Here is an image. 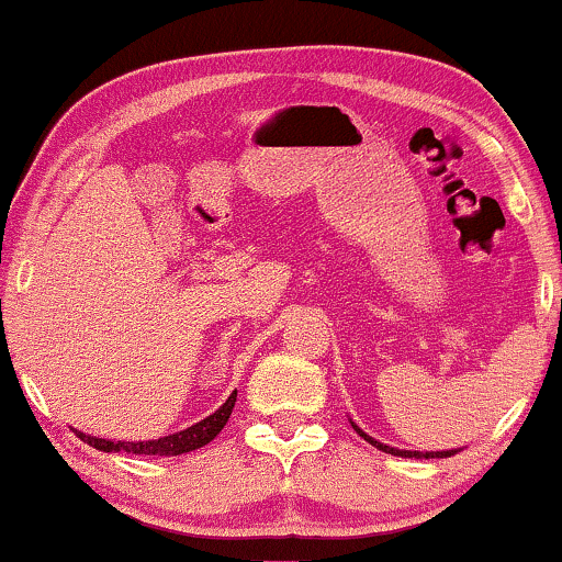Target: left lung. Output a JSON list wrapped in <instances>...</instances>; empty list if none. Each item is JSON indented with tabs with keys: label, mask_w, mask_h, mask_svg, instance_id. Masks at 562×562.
<instances>
[{
	"label": "left lung",
	"mask_w": 562,
	"mask_h": 562,
	"mask_svg": "<svg viewBox=\"0 0 562 562\" xmlns=\"http://www.w3.org/2000/svg\"><path fill=\"white\" fill-rule=\"evenodd\" d=\"M349 422H351V427L357 429L359 438H364L367 442H370V446H375L378 450H385V453L401 456V459H448V456L459 453V450H461V448H450V450H404V448H393V446H387V442H380V440L372 438V435H367L364 429L359 427L355 419H349Z\"/></svg>",
	"instance_id": "8db88e82"
}]
</instances>
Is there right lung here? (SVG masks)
Returning a JSON list of instances; mask_svg holds the SVG:
<instances>
[{
  "label": "right lung",
  "mask_w": 562,
  "mask_h": 562,
  "mask_svg": "<svg viewBox=\"0 0 562 562\" xmlns=\"http://www.w3.org/2000/svg\"><path fill=\"white\" fill-rule=\"evenodd\" d=\"M234 401H237V391H234L232 396H228L224 404L211 414V417L200 419L187 429H179L175 435H164V438L158 440H135V442L106 440V438H93V435L80 432V429H75V435H78L82 442H88V446H93L95 450H103V453H120V450H124V453H135V456H182V453H190V450L207 446V442L216 438L221 429H224L228 417H232Z\"/></svg>",
  "instance_id": "add662e5"
}]
</instances>
